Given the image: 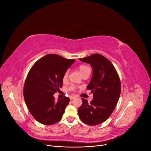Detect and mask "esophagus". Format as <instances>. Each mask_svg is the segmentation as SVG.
Listing matches in <instances>:
<instances>
[{
	"label": "esophagus",
	"instance_id": "1",
	"mask_svg": "<svg viewBox=\"0 0 151 151\" xmlns=\"http://www.w3.org/2000/svg\"><path fill=\"white\" fill-rule=\"evenodd\" d=\"M69 98H70V99H73L76 98V96H74V95H70V96H69Z\"/></svg>",
	"mask_w": 151,
	"mask_h": 151
}]
</instances>
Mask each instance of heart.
Listing matches in <instances>:
<instances>
[{
  "mask_svg": "<svg viewBox=\"0 0 151 151\" xmlns=\"http://www.w3.org/2000/svg\"><path fill=\"white\" fill-rule=\"evenodd\" d=\"M78 70H79L80 73L82 74V76H84V74H87L88 72H91V68L90 67L87 65L86 64H81L78 67ZM68 70H66L64 74H63L62 76V81L64 83V82H66L68 79ZM76 86L74 85H71L68 88V90L70 91H74L76 90Z\"/></svg>",
  "mask_w": 151,
  "mask_h": 151,
  "instance_id": "1",
  "label": "heart"
}]
</instances>
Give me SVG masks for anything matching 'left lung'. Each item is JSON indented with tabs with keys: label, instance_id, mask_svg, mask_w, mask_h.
<instances>
[{
	"label": "left lung",
	"instance_id": "left-lung-1",
	"mask_svg": "<svg viewBox=\"0 0 151 151\" xmlns=\"http://www.w3.org/2000/svg\"><path fill=\"white\" fill-rule=\"evenodd\" d=\"M79 60L93 67V75L87 89L93 93V99L88 103L82 98L79 117L87 125H96L106 121L115 109L121 93L120 79L111 62L101 54H93Z\"/></svg>",
	"mask_w": 151,
	"mask_h": 151
}]
</instances>
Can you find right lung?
<instances>
[{
	"label": "right lung",
	"instance_id": "right-lung-1",
	"mask_svg": "<svg viewBox=\"0 0 151 151\" xmlns=\"http://www.w3.org/2000/svg\"><path fill=\"white\" fill-rule=\"evenodd\" d=\"M58 55L48 54L31 68L24 85L25 103L35 119L45 125L61 120L70 99L65 96L55 101L53 94L62 88V76L73 63Z\"/></svg>",
	"mask_w": 151,
	"mask_h": 151
}]
</instances>
